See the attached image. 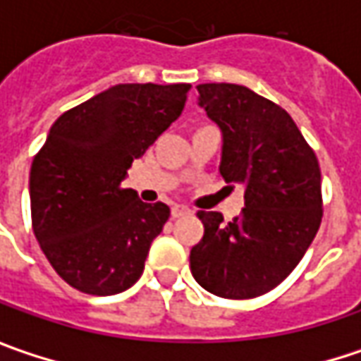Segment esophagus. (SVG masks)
<instances>
[{
    "label": "esophagus",
    "instance_id": "esophagus-1",
    "mask_svg": "<svg viewBox=\"0 0 361 361\" xmlns=\"http://www.w3.org/2000/svg\"><path fill=\"white\" fill-rule=\"evenodd\" d=\"M171 215H173V219H180V216L190 215V209L185 207V204H174L173 209H171Z\"/></svg>",
    "mask_w": 361,
    "mask_h": 361
}]
</instances>
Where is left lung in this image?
<instances>
[{
  "label": "left lung",
  "mask_w": 361,
  "mask_h": 361,
  "mask_svg": "<svg viewBox=\"0 0 361 361\" xmlns=\"http://www.w3.org/2000/svg\"><path fill=\"white\" fill-rule=\"evenodd\" d=\"M197 90L223 132L221 174L245 187V207L231 223L197 213L204 235L190 249V271L213 295L259 298L298 267L322 225L319 162L281 106L239 84Z\"/></svg>",
  "instance_id": "obj_1"
}]
</instances>
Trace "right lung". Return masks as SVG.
Listing matches in <instances>:
<instances>
[{
	"instance_id": "right-lung-1",
	"label": "right lung",
	"mask_w": 361,
	"mask_h": 361,
	"mask_svg": "<svg viewBox=\"0 0 361 361\" xmlns=\"http://www.w3.org/2000/svg\"><path fill=\"white\" fill-rule=\"evenodd\" d=\"M190 84H118L63 112L30 171L32 227L74 289L114 295L136 283L171 216L122 187L132 160L180 116Z\"/></svg>"
}]
</instances>
